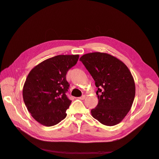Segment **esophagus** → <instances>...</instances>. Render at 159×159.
I'll use <instances>...</instances> for the list:
<instances>
[{"label":"esophagus","instance_id":"obj_1","mask_svg":"<svg viewBox=\"0 0 159 159\" xmlns=\"http://www.w3.org/2000/svg\"><path fill=\"white\" fill-rule=\"evenodd\" d=\"M85 98V96L84 95L81 96V97H80L78 99H80V100H84Z\"/></svg>","mask_w":159,"mask_h":159}]
</instances>
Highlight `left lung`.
<instances>
[{
	"mask_svg": "<svg viewBox=\"0 0 159 159\" xmlns=\"http://www.w3.org/2000/svg\"><path fill=\"white\" fill-rule=\"evenodd\" d=\"M80 60L98 88V104L91 110L93 117L105 125L119 123L131 109L135 95L131 71L122 61L107 53H88Z\"/></svg>",
	"mask_w": 159,
	"mask_h": 159,
	"instance_id": "1",
	"label": "left lung"
}]
</instances>
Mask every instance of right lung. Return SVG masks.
<instances>
[{
    "label": "right lung",
    "instance_id": "1",
    "mask_svg": "<svg viewBox=\"0 0 159 159\" xmlns=\"http://www.w3.org/2000/svg\"><path fill=\"white\" fill-rule=\"evenodd\" d=\"M78 59L79 55L56 56L43 61L28 74L22 90L24 102L42 125H55L66 117L71 101L66 95L70 85L66 76Z\"/></svg>",
    "mask_w": 159,
    "mask_h": 159
}]
</instances>
